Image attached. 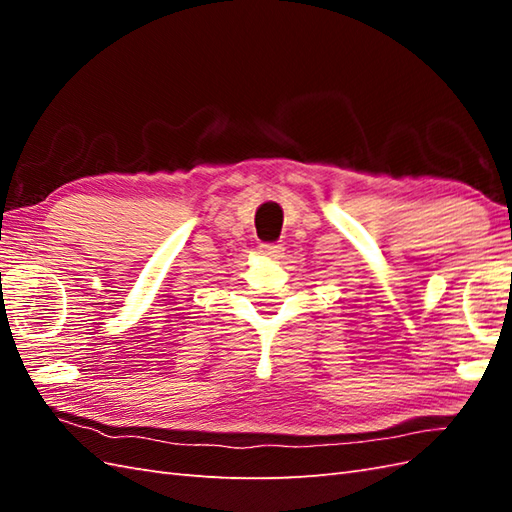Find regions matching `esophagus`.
I'll return each mask as SVG.
<instances>
[{
  "label": "esophagus",
  "instance_id": "obj_1",
  "mask_svg": "<svg viewBox=\"0 0 512 512\" xmlns=\"http://www.w3.org/2000/svg\"><path fill=\"white\" fill-rule=\"evenodd\" d=\"M259 253H262L264 257H281V253H284V246H281V244H262V246H259Z\"/></svg>",
  "mask_w": 512,
  "mask_h": 512
}]
</instances>
